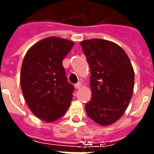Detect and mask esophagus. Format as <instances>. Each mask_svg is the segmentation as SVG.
<instances>
[{"instance_id":"obj_1","label":"esophagus","mask_w":154,"mask_h":154,"mask_svg":"<svg viewBox=\"0 0 154 154\" xmlns=\"http://www.w3.org/2000/svg\"><path fill=\"white\" fill-rule=\"evenodd\" d=\"M74 87H75V89H80V87H81V83H80V82L76 83V84L74 85Z\"/></svg>"}]
</instances>
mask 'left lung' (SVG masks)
<instances>
[{"label":"left lung","instance_id":"1","mask_svg":"<svg viewBox=\"0 0 154 154\" xmlns=\"http://www.w3.org/2000/svg\"><path fill=\"white\" fill-rule=\"evenodd\" d=\"M91 69L92 98L87 116L102 126L116 122L127 109L134 90V73L126 52L103 39L80 42Z\"/></svg>","mask_w":154,"mask_h":154}]
</instances>
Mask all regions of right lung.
Segmentation results:
<instances>
[{
  "label": "right lung",
  "instance_id": "add662e5",
  "mask_svg": "<svg viewBox=\"0 0 154 154\" xmlns=\"http://www.w3.org/2000/svg\"><path fill=\"white\" fill-rule=\"evenodd\" d=\"M74 42L50 37L27 51L22 62L20 86L25 100L34 115L51 122L65 114L74 86L67 80L62 61Z\"/></svg>",
  "mask_w": 154,
  "mask_h": 154
}]
</instances>
